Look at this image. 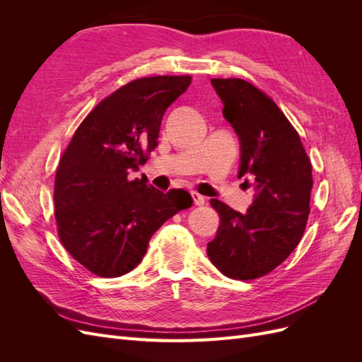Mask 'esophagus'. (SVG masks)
<instances>
[{
	"label": "esophagus",
	"instance_id": "34e87169",
	"mask_svg": "<svg viewBox=\"0 0 362 362\" xmlns=\"http://www.w3.org/2000/svg\"><path fill=\"white\" fill-rule=\"evenodd\" d=\"M192 198H193V202H194V205L201 206V205H204V204H205V198H204L202 194H199L198 192H192Z\"/></svg>",
	"mask_w": 362,
	"mask_h": 362
}]
</instances>
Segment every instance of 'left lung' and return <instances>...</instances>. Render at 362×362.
I'll use <instances>...</instances> for the list:
<instances>
[{"instance_id":"8db88e82","label":"left lung","mask_w":362,"mask_h":362,"mask_svg":"<svg viewBox=\"0 0 362 362\" xmlns=\"http://www.w3.org/2000/svg\"><path fill=\"white\" fill-rule=\"evenodd\" d=\"M211 84L242 145L238 178L249 177L252 182L245 184L257 194L245 214L211 199L221 226L206 254L225 276L257 279L300 242L310 214L311 161L299 133L269 95L242 78H213Z\"/></svg>"}]
</instances>
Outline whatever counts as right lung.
I'll use <instances>...</instances> for the list:
<instances>
[{
	"label": "right lung",
	"mask_w": 362,
	"mask_h": 362,
	"mask_svg": "<svg viewBox=\"0 0 362 362\" xmlns=\"http://www.w3.org/2000/svg\"><path fill=\"white\" fill-rule=\"evenodd\" d=\"M190 83V75H157L119 87L84 117L60 157L54 181L59 238L96 276L133 270L152 234L193 204L182 189L163 193L128 178L129 169L148 161L164 112Z\"/></svg>",
	"instance_id": "add662e5"
}]
</instances>
